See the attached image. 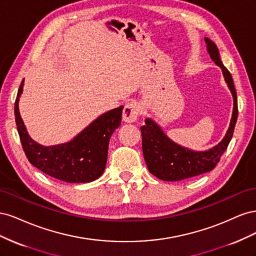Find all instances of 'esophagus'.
<instances>
[{
    "instance_id": "esophagus-1",
    "label": "esophagus",
    "mask_w": 256,
    "mask_h": 256,
    "mask_svg": "<svg viewBox=\"0 0 256 256\" xmlns=\"http://www.w3.org/2000/svg\"><path fill=\"white\" fill-rule=\"evenodd\" d=\"M138 114H140V106L136 102H129L124 108L122 120L126 122H134L136 120Z\"/></svg>"
}]
</instances>
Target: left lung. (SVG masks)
<instances>
[{"instance_id": "obj_1", "label": "left lung", "mask_w": 256, "mask_h": 256, "mask_svg": "<svg viewBox=\"0 0 256 256\" xmlns=\"http://www.w3.org/2000/svg\"><path fill=\"white\" fill-rule=\"evenodd\" d=\"M205 42L212 60L222 69L224 80L234 98L233 114H232L230 127L226 136L219 144L205 152H196L176 144L166 136L158 124L150 118H146L145 125L141 127L144 159L148 171L161 180H182L212 171L220 161L223 152L226 150L234 134L238 118V106L233 78L226 66L222 64L216 44L207 37H205Z\"/></svg>"}]
</instances>
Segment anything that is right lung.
<instances>
[{
  "label": "right lung",
  "instance_id": "1",
  "mask_svg": "<svg viewBox=\"0 0 256 256\" xmlns=\"http://www.w3.org/2000/svg\"><path fill=\"white\" fill-rule=\"evenodd\" d=\"M22 80L14 102V118L22 148L28 161L42 172L66 182H90L102 175L112 134L122 122L124 106L100 115L98 118L64 144L42 146L28 136L19 112Z\"/></svg>",
  "mask_w": 256,
  "mask_h": 256
}]
</instances>
